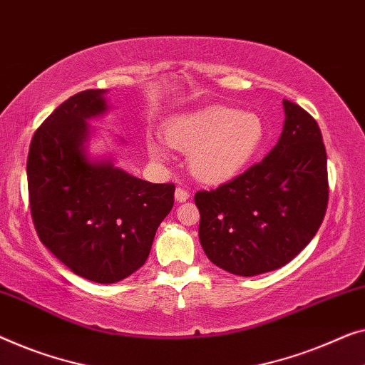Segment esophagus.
Masks as SVG:
<instances>
[{
	"instance_id": "34e87169",
	"label": "esophagus",
	"mask_w": 365,
	"mask_h": 365,
	"mask_svg": "<svg viewBox=\"0 0 365 365\" xmlns=\"http://www.w3.org/2000/svg\"><path fill=\"white\" fill-rule=\"evenodd\" d=\"M174 197H176L178 202H184V200L189 199V192L186 191V189L182 187H178L176 192H174Z\"/></svg>"
}]
</instances>
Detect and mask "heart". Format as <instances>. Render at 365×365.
<instances>
[{
  "label": "heart",
  "mask_w": 365,
  "mask_h": 365,
  "mask_svg": "<svg viewBox=\"0 0 365 365\" xmlns=\"http://www.w3.org/2000/svg\"><path fill=\"white\" fill-rule=\"evenodd\" d=\"M168 145L189 153V170L204 182H224L255 160L267 140L260 115L229 107H210L174 118L166 126ZM150 155L166 160L160 141H148Z\"/></svg>",
  "instance_id": "heart-1"
}]
</instances>
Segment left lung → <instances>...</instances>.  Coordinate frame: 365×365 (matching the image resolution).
<instances>
[{
	"instance_id": "obj_1",
	"label": "left lung",
	"mask_w": 365,
	"mask_h": 365,
	"mask_svg": "<svg viewBox=\"0 0 365 365\" xmlns=\"http://www.w3.org/2000/svg\"><path fill=\"white\" fill-rule=\"evenodd\" d=\"M278 143L260 163L212 191L195 192L199 240L222 270L255 277L292 262L327 207V158L316 120L283 100Z\"/></svg>"
}]
</instances>
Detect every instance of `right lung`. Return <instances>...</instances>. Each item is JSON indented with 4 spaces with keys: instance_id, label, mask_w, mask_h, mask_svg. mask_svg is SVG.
<instances>
[{
    "instance_id": "1",
    "label": "right lung",
    "mask_w": 365,
    "mask_h": 365,
    "mask_svg": "<svg viewBox=\"0 0 365 365\" xmlns=\"http://www.w3.org/2000/svg\"><path fill=\"white\" fill-rule=\"evenodd\" d=\"M107 91L72 95L31 140V215L42 244L78 277L117 283L145 265L173 209L174 184H153L92 158L88 120L108 112Z\"/></svg>"
}]
</instances>
